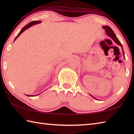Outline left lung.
Instances as JSON below:
<instances>
[{
  "label": "left lung",
  "mask_w": 134,
  "mask_h": 134,
  "mask_svg": "<svg viewBox=\"0 0 134 134\" xmlns=\"http://www.w3.org/2000/svg\"><path fill=\"white\" fill-rule=\"evenodd\" d=\"M102 28H103V29H104L105 30V32H106L107 36L110 37L112 38L113 40L116 42V44H117L119 45H120V46L121 47L122 51H123V56H124V58L125 59L124 52V51H123V47H122V45L121 44V42H120V41L119 40V39L117 38V37H116V35L114 33V32H113V31L112 30V29H111V28L109 26H102ZM90 95L92 96L93 98H94L96 99H97V98L94 97L93 96H92L91 94H90Z\"/></svg>",
  "instance_id": "obj_1"
}]
</instances>
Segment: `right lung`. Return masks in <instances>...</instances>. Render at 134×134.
Here are the masks:
<instances>
[{"mask_svg":"<svg viewBox=\"0 0 134 134\" xmlns=\"http://www.w3.org/2000/svg\"><path fill=\"white\" fill-rule=\"evenodd\" d=\"M41 22L40 21H35L31 22H30V23L28 24L27 25H26V26H24V27L23 28H22V29L21 30V31H20L19 33H18V35L16 36V37H15V40H14V41H15V40H16V39L17 38H18V37H19L20 35H21V34L23 33L25 30H26V29H29V27H30L31 26H33V25H36V24H40V23H41ZM41 94V93L37 94H36V95H27V94H26V96H28V97H34V96H38V95H39V94Z\"/></svg>","mask_w":134,"mask_h":134,"instance_id":"add662e5","label":"right lung"}]
</instances>
